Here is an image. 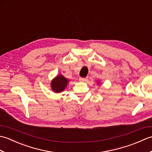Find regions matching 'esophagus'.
I'll use <instances>...</instances> for the list:
<instances>
[{
	"mask_svg": "<svg viewBox=\"0 0 152 152\" xmlns=\"http://www.w3.org/2000/svg\"><path fill=\"white\" fill-rule=\"evenodd\" d=\"M80 81H81V82H87L88 80V78H80Z\"/></svg>",
	"mask_w": 152,
	"mask_h": 152,
	"instance_id": "34e87169",
	"label": "esophagus"
}]
</instances>
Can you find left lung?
Segmentation results:
<instances>
[{
	"mask_svg": "<svg viewBox=\"0 0 152 152\" xmlns=\"http://www.w3.org/2000/svg\"><path fill=\"white\" fill-rule=\"evenodd\" d=\"M97 83H99V82H97Z\"/></svg>",
	"mask_w": 152,
	"mask_h": 152,
	"instance_id": "8db88e82",
	"label": "left lung"
}]
</instances>
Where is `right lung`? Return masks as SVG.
I'll list each match as a JSON object with an SVG mask.
<instances>
[{"label":"right lung","instance_id":"add662e5","mask_svg":"<svg viewBox=\"0 0 152 152\" xmlns=\"http://www.w3.org/2000/svg\"><path fill=\"white\" fill-rule=\"evenodd\" d=\"M70 80L66 78L62 74H58L51 82V90L56 93L63 92L69 84Z\"/></svg>","mask_w":152,"mask_h":152}]
</instances>
